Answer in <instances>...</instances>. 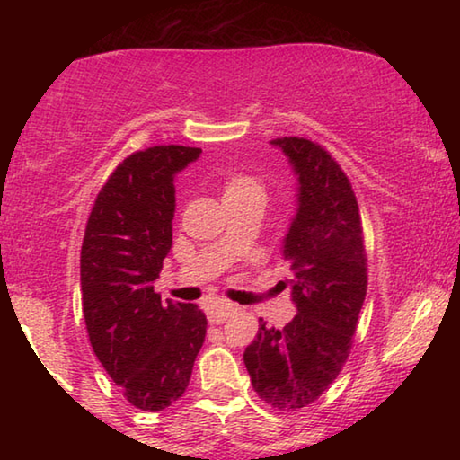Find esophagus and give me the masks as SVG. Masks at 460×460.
Instances as JSON below:
<instances>
[{
    "mask_svg": "<svg viewBox=\"0 0 460 460\" xmlns=\"http://www.w3.org/2000/svg\"><path fill=\"white\" fill-rule=\"evenodd\" d=\"M231 313H233V305L227 300H213L211 305H207V318L211 324L225 323Z\"/></svg>",
    "mask_w": 460,
    "mask_h": 460,
    "instance_id": "esophagus-1",
    "label": "esophagus"
}]
</instances>
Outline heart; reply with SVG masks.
I'll return each mask as SVG.
<instances>
[{
	"mask_svg": "<svg viewBox=\"0 0 460 460\" xmlns=\"http://www.w3.org/2000/svg\"><path fill=\"white\" fill-rule=\"evenodd\" d=\"M263 200L266 199V186L261 181L243 172H233L223 178V200L237 202V200Z\"/></svg>",
	"mask_w": 460,
	"mask_h": 460,
	"instance_id": "heart-1",
	"label": "heart"
}]
</instances>
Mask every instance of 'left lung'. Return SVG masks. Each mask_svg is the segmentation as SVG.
Masks as SVG:
<instances>
[{
  "label": "left lung",
  "instance_id": "8db88e82",
  "mask_svg": "<svg viewBox=\"0 0 460 460\" xmlns=\"http://www.w3.org/2000/svg\"><path fill=\"white\" fill-rule=\"evenodd\" d=\"M298 176V211L282 245L296 314L284 329L260 318L243 361L260 398L298 410L329 389L353 347L367 292V255L359 205L337 160L306 137H278Z\"/></svg>",
  "mask_w": 460,
  "mask_h": 460
}]
</instances>
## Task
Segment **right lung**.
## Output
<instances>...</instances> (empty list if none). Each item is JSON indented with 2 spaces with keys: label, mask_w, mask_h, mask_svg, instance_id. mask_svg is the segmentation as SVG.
<instances>
[{
  "label": "right lung",
  "mask_w": 460,
  "mask_h": 460,
  "mask_svg": "<svg viewBox=\"0 0 460 460\" xmlns=\"http://www.w3.org/2000/svg\"><path fill=\"white\" fill-rule=\"evenodd\" d=\"M200 147L154 146L128 155L91 208L81 247L83 314L93 351L126 400L160 411L182 398L207 334L197 305L154 292L172 247L174 174Z\"/></svg>",
  "instance_id": "right-lung-1"
}]
</instances>
